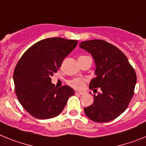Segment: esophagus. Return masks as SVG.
Listing matches in <instances>:
<instances>
[{
    "instance_id": "34e87169",
    "label": "esophagus",
    "mask_w": 146,
    "mask_h": 146,
    "mask_svg": "<svg viewBox=\"0 0 146 146\" xmlns=\"http://www.w3.org/2000/svg\"><path fill=\"white\" fill-rule=\"evenodd\" d=\"M76 94H78V95H82L83 94V92H81V91H76L75 92Z\"/></svg>"
}]
</instances>
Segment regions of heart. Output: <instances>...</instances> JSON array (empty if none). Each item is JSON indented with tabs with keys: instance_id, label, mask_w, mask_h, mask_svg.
Here are the masks:
<instances>
[{
	"instance_id": "b5f03b06",
	"label": "heart",
	"mask_w": 146,
	"mask_h": 146,
	"mask_svg": "<svg viewBox=\"0 0 146 146\" xmlns=\"http://www.w3.org/2000/svg\"><path fill=\"white\" fill-rule=\"evenodd\" d=\"M84 57H87V56H80L79 58H84ZM68 84L72 88H75V89H81L84 87V84H85V80L84 79H81V78H75V79H71L70 81H69Z\"/></svg>"
}]
</instances>
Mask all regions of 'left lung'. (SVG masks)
<instances>
[{
    "label": "left lung",
    "mask_w": 146,
    "mask_h": 146,
    "mask_svg": "<svg viewBox=\"0 0 146 146\" xmlns=\"http://www.w3.org/2000/svg\"><path fill=\"white\" fill-rule=\"evenodd\" d=\"M79 47L90 52L95 62V78L89 88L97 92L94 104L84 108L88 118L96 122L113 120L128 108L137 82L135 70L117 46L103 40L81 42Z\"/></svg>",
    "instance_id": "left-lung-1"
}]
</instances>
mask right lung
Masks as SVG:
<instances>
[{
  "mask_svg": "<svg viewBox=\"0 0 146 146\" xmlns=\"http://www.w3.org/2000/svg\"><path fill=\"white\" fill-rule=\"evenodd\" d=\"M78 41L62 38L43 39L24 52L15 68V91L22 107L35 118L47 119L60 114L70 96V87L57 88L51 77Z\"/></svg>",
  "mask_w": 146,
  "mask_h": 146,
  "instance_id": "right-lung-1",
  "label": "right lung"
}]
</instances>
